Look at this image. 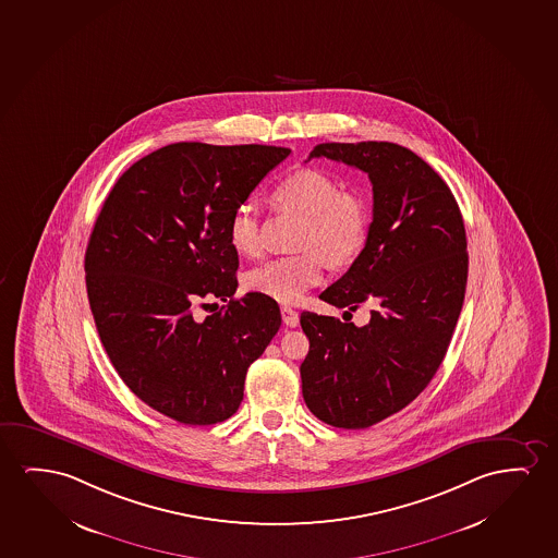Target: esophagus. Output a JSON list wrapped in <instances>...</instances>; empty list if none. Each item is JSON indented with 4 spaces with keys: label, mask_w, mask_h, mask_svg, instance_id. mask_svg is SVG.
Returning <instances> with one entry per match:
<instances>
[{
    "label": "esophagus",
    "mask_w": 558,
    "mask_h": 558,
    "mask_svg": "<svg viewBox=\"0 0 558 558\" xmlns=\"http://www.w3.org/2000/svg\"><path fill=\"white\" fill-rule=\"evenodd\" d=\"M281 315H283V323L284 325H287V327H291V329H294V327H299L300 315L299 312H296V310L283 306L281 307Z\"/></svg>",
    "instance_id": "esophagus-1"
}]
</instances>
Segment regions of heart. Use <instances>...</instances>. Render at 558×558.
<instances>
[{
  "instance_id": "heart-1",
  "label": "heart",
  "mask_w": 558,
  "mask_h": 558,
  "mask_svg": "<svg viewBox=\"0 0 558 558\" xmlns=\"http://www.w3.org/2000/svg\"><path fill=\"white\" fill-rule=\"evenodd\" d=\"M274 196L279 205L306 216L299 239L300 248L306 252L252 267L246 284L267 299L294 304L307 289L322 283L325 255L335 264H344L362 252L369 235V206L362 195L340 191L337 181L315 168L289 173L275 187ZM229 241L241 254L258 252V210L252 203L236 206L229 220Z\"/></svg>"
}]
</instances>
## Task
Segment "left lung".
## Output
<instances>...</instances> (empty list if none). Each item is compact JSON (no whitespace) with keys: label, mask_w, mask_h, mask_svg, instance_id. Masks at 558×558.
Instances as JSON below:
<instances>
[{"label":"left lung","mask_w":558,"mask_h":558,"mask_svg":"<svg viewBox=\"0 0 558 558\" xmlns=\"http://www.w3.org/2000/svg\"><path fill=\"white\" fill-rule=\"evenodd\" d=\"M355 166L373 183V221L360 256L319 299L363 327L302 312L300 365L307 409L337 428H367L415 400L440 367L463 307L469 254L456 196L413 150L388 142L322 143L310 158Z\"/></svg>","instance_id":"1"}]
</instances>
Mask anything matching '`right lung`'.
Segmentation results:
<instances>
[{
	"label": "right lung",
	"instance_id": "1",
	"mask_svg": "<svg viewBox=\"0 0 558 558\" xmlns=\"http://www.w3.org/2000/svg\"><path fill=\"white\" fill-rule=\"evenodd\" d=\"M291 149L172 143L120 175L86 251V287L105 352L128 388L173 421H226L244 377L281 327L277 302L233 299L229 220ZM227 304L203 320L195 305ZM216 306V304H213Z\"/></svg>",
	"mask_w": 558,
	"mask_h": 558
}]
</instances>
